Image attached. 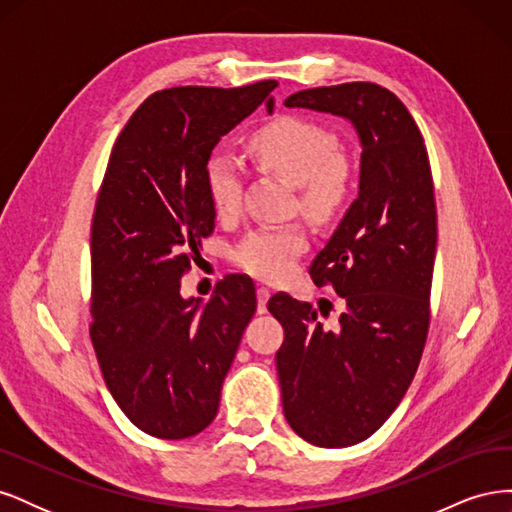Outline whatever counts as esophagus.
I'll use <instances>...</instances> for the list:
<instances>
[{
  "label": "esophagus",
  "instance_id": "esophagus-1",
  "mask_svg": "<svg viewBox=\"0 0 512 512\" xmlns=\"http://www.w3.org/2000/svg\"><path fill=\"white\" fill-rule=\"evenodd\" d=\"M271 297V290L267 286H258L256 290V299H258V314L267 312V301Z\"/></svg>",
  "mask_w": 512,
  "mask_h": 512
}]
</instances>
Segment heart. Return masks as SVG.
Wrapping results in <instances>:
<instances>
[{
  "mask_svg": "<svg viewBox=\"0 0 512 512\" xmlns=\"http://www.w3.org/2000/svg\"><path fill=\"white\" fill-rule=\"evenodd\" d=\"M252 156L297 185L303 211L329 222L350 196V170L333 130L303 117H282L260 128L250 141ZM209 198L220 215H235L243 200V168L235 156L213 151L205 168ZM307 247L299 224H273L250 232L232 252L243 271L260 280L280 282Z\"/></svg>",
  "mask_w": 512,
  "mask_h": 512,
  "instance_id": "1",
  "label": "heart"
}]
</instances>
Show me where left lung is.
Wrapping results in <instances>:
<instances>
[{"label": "left lung", "mask_w": 512, "mask_h": 512, "mask_svg": "<svg viewBox=\"0 0 512 512\" xmlns=\"http://www.w3.org/2000/svg\"><path fill=\"white\" fill-rule=\"evenodd\" d=\"M284 104L348 119L363 147L359 198L309 267L346 301L337 327L286 292L269 299L286 333L275 363L288 425L344 448L380 429L421 363L438 241L431 166L408 108L376 83L303 89Z\"/></svg>", "instance_id": "obj_1"}]
</instances>
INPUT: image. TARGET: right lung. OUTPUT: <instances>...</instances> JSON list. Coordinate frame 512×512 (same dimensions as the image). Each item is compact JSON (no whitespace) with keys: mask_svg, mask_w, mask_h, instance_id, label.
I'll return each mask as SVG.
<instances>
[{"mask_svg":"<svg viewBox=\"0 0 512 512\" xmlns=\"http://www.w3.org/2000/svg\"><path fill=\"white\" fill-rule=\"evenodd\" d=\"M277 81L149 96L117 136L91 222L89 327L117 406L149 436L183 440L218 414L222 382L256 312L254 282L228 275L209 303L181 277L215 228L205 168L213 147Z\"/></svg>","mask_w":512,"mask_h":512,"instance_id":"obj_1","label":"right lung"}]
</instances>
